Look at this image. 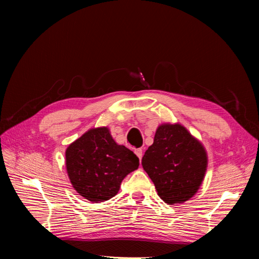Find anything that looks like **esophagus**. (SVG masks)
<instances>
[{
    "mask_svg": "<svg viewBox=\"0 0 259 259\" xmlns=\"http://www.w3.org/2000/svg\"><path fill=\"white\" fill-rule=\"evenodd\" d=\"M135 154L138 156V159L139 160H142V158H143V150L140 148H138V149H135Z\"/></svg>",
    "mask_w": 259,
    "mask_h": 259,
    "instance_id": "34e87169",
    "label": "esophagus"
}]
</instances>
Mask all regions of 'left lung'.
<instances>
[{
  "label": "left lung",
  "instance_id": "1",
  "mask_svg": "<svg viewBox=\"0 0 259 259\" xmlns=\"http://www.w3.org/2000/svg\"><path fill=\"white\" fill-rule=\"evenodd\" d=\"M207 162L204 146L184 125L162 123L142 164L159 197L175 205L190 200L198 192Z\"/></svg>",
  "mask_w": 259,
  "mask_h": 259
}]
</instances>
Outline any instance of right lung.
Wrapping results in <instances>:
<instances>
[{"instance_id":"add662e5","label":"right lung","mask_w":259,"mask_h":259,"mask_svg":"<svg viewBox=\"0 0 259 259\" xmlns=\"http://www.w3.org/2000/svg\"><path fill=\"white\" fill-rule=\"evenodd\" d=\"M139 166V159L114 142L107 126L91 128L66 149V168L74 190L93 203L119 192L122 180Z\"/></svg>"}]
</instances>
